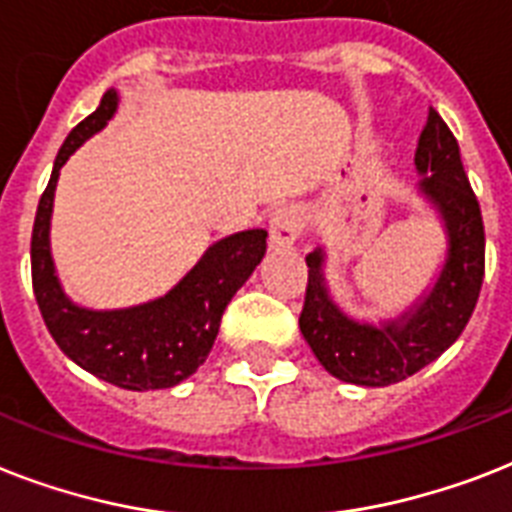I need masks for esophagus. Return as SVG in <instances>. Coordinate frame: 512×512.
Listing matches in <instances>:
<instances>
[{"label": "esophagus", "mask_w": 512, "mask_h": 512, "mask_svg": "<svg viewBox=\"0 0 512 512\" xmlns=\"http://www.w3.org/2000/svg\"><path fill=\"white\" fill-rule=\"evenodd\" d=\"M302 234V215L297 207H278L276 213L270 215V247L273 249H289Z\"/></svg>", "instance_id": "obj_1"}]
</instances>
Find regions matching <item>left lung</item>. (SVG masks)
Wrapping results in <instances>:
<instances>
[{
	"label": "left lung",
	"instance_id": "obj_1",
	"mask_svg": "<svg viewBox=\"0 0 512 512\" xmlns=\"http://www.w3.org/2000/svg\"><path fill=\"white\" fill-rule=\"evenodd\" d=\"M418 191L442 218L447 255L429 292L394 321L360 323L328 294L321 247L307 260L299 331L331 376L357 386H389L434 363L463 334L484 284V220L460 160L458 139L431 107L415 149Z\"/></svg>",
	"mask_w": 512,
	"mask_h": 512
}]
</instances>
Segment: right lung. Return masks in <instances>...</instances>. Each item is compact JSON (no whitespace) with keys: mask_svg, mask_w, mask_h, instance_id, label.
Listing matches in <instances>:
<instances>
[{"mask_svg":"<svg viewBox=\"0 0 512 512\" xmlns=\"http://www.w3.org/2000/svg\"><path fill=\"white\" fill-rule=\"evenodd\" d=\"M118 91L81 120L57 152L52 178L39 199L31 236V278L41 318L65 355L83 371L120 389H168L197 371L213 350L223 310L265 255L268 231L249 228L215 242L165 297L123 310H89L62 292L49 249L54 189L60 168L83 141L107 126Z\"/></svg>","mask_w":512,"mask_h":512,"instance_id":"right-lung-1","label":"right lung"}]
</instances>
